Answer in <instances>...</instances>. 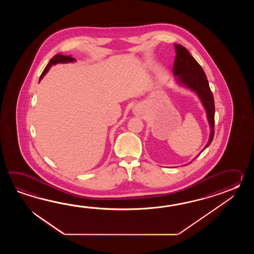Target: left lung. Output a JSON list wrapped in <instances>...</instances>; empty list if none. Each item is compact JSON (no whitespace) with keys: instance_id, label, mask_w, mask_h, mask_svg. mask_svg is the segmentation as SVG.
Segmentation results:
<instances>
[{"instance_id":"8db88e82","label":"left lung","mask_w":254,"mask_h":254,"mask_svg":"<svg viewBox=\"0 0 254 254\" xmlns=\"http://www.w3.org/2000/svg\"><path fill=\"white\" fill-rule=\"evenodd\" d=\"M176 57L174 60L173 71L174 75L178 76V81L192 91L200 97L201 103L206 109L207 117L211 127L210 140L204 150L211 144L214 136V114L215 105L205 72L198 62L190 55L189 51L183 45L174 44Z\"/></svg>"}]
</instances>
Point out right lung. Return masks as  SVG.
I'll return each mask as SVG.
<instances>
[{
  "mask_svg": "<svg viewBox=\"0 0 254 254\" xmlns=\"http://www.w3.org/2000/svg\"><path fill=\"white\" fill-rule=\"evenodd\" d=\"M73 61H74V58L70 57V55H63V54H56L54 57H53L52 59L50 60L48 64L45 67V69L43 70L42 75L40 77V80L43 79V76L48 71L50 67H51L52 65L56 64H58V63H68V62H73Z\"/></svg>",
  "mask_w": 254,
  "mask_h": 254,
  "instance_id": "right-lung-1",
  "label": "right lung"
}]
</instances>
